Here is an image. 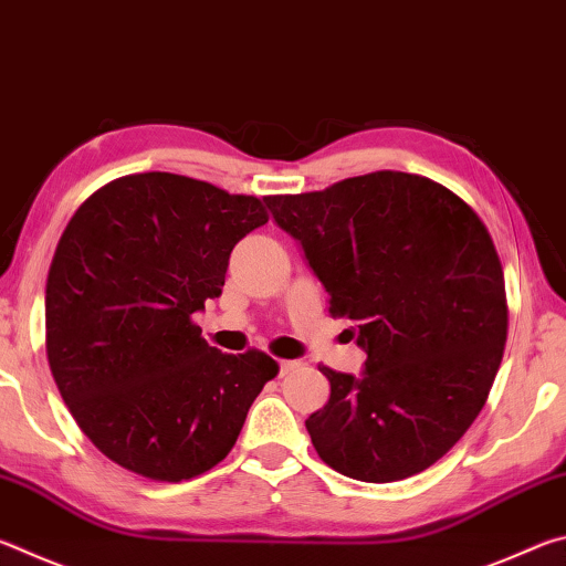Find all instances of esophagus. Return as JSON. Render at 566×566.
<instances>
[{"instance_id": "esophagus-1", "label": "esophagus", "mask_w": 566, "mask_h": 566, "mask_svg": "<svg viewBox=\"0 0 566 566\" xmlns=\"http://www.w3.org/2000/svg\"><path fill=\"white\" fill-rule=\"evenodd\" d=\"M296 367H300V361H294V359H282V361H280V377L290 375V371H294Z\"/></svg>"}]
</instances>
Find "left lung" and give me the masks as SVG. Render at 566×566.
<instances>
[{"mask_svg": "<svg viewBox=\"0 0 566 566\" xmlns=\"http://www.w3.org/2000/svg\"><path fill=\"white\" fill-rule=\"evenodd\" d=\"M264 202L367 352L359 377L319 367L332 395L304 424L322 462L375 484L424 472L472 427L502 361L504 274L482 219L405 171Z\"/></svg>", "mask_w": 566, "mask_h": 566, "instance_id": "8db88e82", "label": "left lung"}]
</instances>
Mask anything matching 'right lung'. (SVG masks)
<instances>
[{"instance_id":"add662e5","label":"right lung","mask_w":566,"mask_h":566,"mask_svg":"<svg viewBox=\"0 0 566 566\" xmlns=\"http://www.w3.org/2000/svg\"><path fill=\"white\" fill-rule=\"evenodd\" d=\"M262 199L147 171L76 209L46 276V359L64 405L119 467L181 482L222 462L276 361L222 354L191 314L222 294Z\"/></svg>"}]
</instances>
